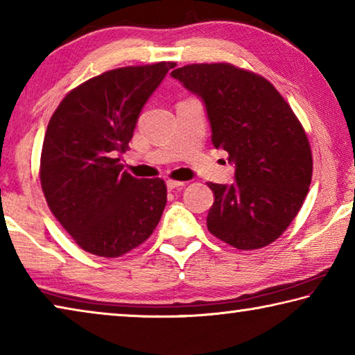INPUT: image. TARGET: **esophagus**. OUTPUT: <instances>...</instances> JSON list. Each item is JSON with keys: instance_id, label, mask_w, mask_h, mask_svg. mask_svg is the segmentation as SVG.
<instances>
[{"instance_id": "1", "label": "esophagus", "mask_w": 355, "mask_h": 355, "mask_svg": "<svg viewBox=\"0 0 355 355\" xmlns=\"http://www.w3.org/2000/svg\"><path fill=\"white\" fill-rule=\"evenodd\" d=\"M166 186H167V189H169V191H173L175 188H182V186H184V182H177V180H167Z\"/></svg>"}]
</instances>
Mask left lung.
Here are the masks:
<instances>
[{
    "label": "left lung",
    "instance_id": "left-lung-1",
    "mask_svg": "<svg viewBox=\"0 0 355 355\" xmlns=\"http://www.w3.org/2000/svg\"><path fill=\"white\" fill-rule=\"evenodd\" d=\"M171 75L202 98L213 146L235 166V183H208L214 194L208 230L241 250L271 244L296 218L311 182L302 125L277 89L252 71L192 64Z\"/></svg>",
    "mask_w": 355,
    "mask_h": 355
}]
</instances>
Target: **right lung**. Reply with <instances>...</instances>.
<instances>
[{
    "label": "right lung",
    "mask_w": 355,
    "mask_h": 355,
    "mask_svg": "<svg viewBox=\"0 0 355 355\" xmlns=\"http://www.w3.org/2000/svg\"><path fill=\"white\" fill-rule=\"evenodd\" d=\"M175 62L105 71L73 89L46 127L40 183L48 207L75 243L120 257L152 235L164 211L161 178L122 171L137 117Z\"/></svg>",
    "instance_id": "right-lung-1"
}]
</instances>
